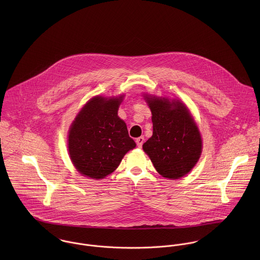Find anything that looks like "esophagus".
<instances>
[{"label": "esophagus", "mask_w": 260, "mask_h": 260, "mask_svg": "<svg viewBox=\"0 0 260 260\" xmlns=\"http://www.w3.org/2000/svg\"><path fill=\"white\" fill-rule=\"evenodd\" d=\"M144 141H145V138H144L143 136H141V137L137 138V139H136V143H137V146H138L139 148H141V147H142V145H143V143H144Z\"/></svg>", "instance_id": "1"}]
</instances>
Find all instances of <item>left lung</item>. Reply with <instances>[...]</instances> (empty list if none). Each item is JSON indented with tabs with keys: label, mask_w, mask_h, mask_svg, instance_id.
Here are the masks:
<instances>
[{
	"label": "left lung",
	"mask_w": 260,
	"mask_h": 260,
	"mask_svg": "<svg viewBox=\"0 0 260 260\" xmlns=\"http://www.w3.org/2000/svg\"><path fill=\"white\" fill-rule=\"evenodd\" d=\"M152 113L153 135L143 144L157 172L179 179L192 170L202 152L199 129L180 100L144 96Z\"/></svg>",
	"instance_id": "8db88e82"
}]
</instances>
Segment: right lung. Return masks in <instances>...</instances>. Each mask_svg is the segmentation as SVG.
<instances>
[{
    "label": "right lung",
    "instance_id": "right-lung-1",
    "mask_svg": "<svg viewBox=\"0 0 260 260\" xmlns=\"http://www.w3.org/2000/svg\"><path fill=\"white\" fill-rule=\"evenodd\" d=\"M119 97L95 96L76 116L68 135V150L82 175L102 179L119 166L124 155L136 147L126 123L119 118Z\"/></svg>",
    "mask_w": 260,
    "mask_h": 260
}]
</instances>
